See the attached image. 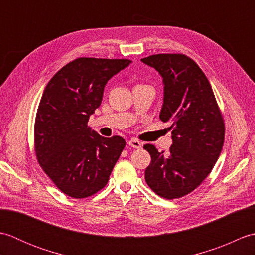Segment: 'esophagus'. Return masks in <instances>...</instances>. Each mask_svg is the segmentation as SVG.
<instances>
[{"label": "esophagus", "mask_w": 255, "mask_h": 255, "mask_svg": "<svg viewBox=\"0 0 255 255\" xmlns=\"http://www.w3.org/2000/svg\"><path fill=\"white\" fill-rule=\"evenodd\" d=\"M128 144L130 145V147L134 148V149H139V148H141V147H142V143L140 142L139 140L134 139V138H132V139L129 140V141H128Z\"/></svg>", "instance_id": "34e87169"}]
</instances>
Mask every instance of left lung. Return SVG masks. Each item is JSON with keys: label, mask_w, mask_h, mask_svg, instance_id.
Returning a JSON list of instances; mask_svg holds the SVG:
<instances>
[{"label": "left lung", "mask_w": 255, "mask_h": 255, "mask_svg": "<svg viewBox=\"0 0 255 255\" xmlns=\"http://www.w3.org/2000/svg\"><path fill=\"white\" fill-rule=\"evenodd\" d=\"M160 73L164 85L162 122H170V151L153 144L144 178L159 196L174 199L198 187L217 162L225 140L223 115L208 79L197 63L181 53H159L141 59Z\"/></svg>", "instance_id": "left-lung-1"}]
</instances>
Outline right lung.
I'll return each mask as SVG.
<instances>
[{"mask_svg":"<svg viewBox=\"0 0 255 255\" xmlns=\"http://www.w3.org/2000/svg\"><path fill=\"white\" fill-rule=\"evenodd\" d=\"M128 59L79 58L61 68L42 93L35 121V151L41 169L62 193L92 196L104 187L126 141L104 138L88 126L107 81Z\"/></svg>","mask_w":255,"mask_h":255,"instance_id":"1","label":"right lung"}]
</instances>
